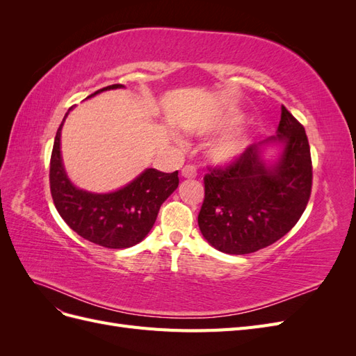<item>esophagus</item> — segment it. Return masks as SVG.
Here are the masks:
<instances>
[{
	"mask_svg": "<svg viewBox=\"0 0 356 356\" xmlns=\"http://www.w3.org/2000/svg\"><path fill=\"white\" fill-rule=\"evenodd\" d=\"M181 175H182V178H187V179H191V178H196V175H197V170H196V168L195 166H184L182 168V170H181Z\"/></svg>",
	"mask_w": 356,
	"mask_h": 356,
	"instance_id": "obj_1",
	"label": "esophagus"
}]
</instances>
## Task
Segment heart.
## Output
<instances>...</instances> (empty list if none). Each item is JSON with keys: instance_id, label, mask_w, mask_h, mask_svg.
I'll list each match as a JSON object with an SVG mask.
<instances>
[{"instance_id": "b5f03b06", "label": "heart", "mask_w": 356, "mask_h": 356, "mask_svg": "<svg viewBox=\"0 0 356 356\" xmlns=\"http://www.w3.org/2000/svg\"><path fill=\"white\" fill-rule=\"evenodd\" d=\"M243 120L242 114L236 111H229L218 117L217 120L212 123L202 126L197 129L196 134L203 135H211V134H220L225 132L229 129H233L238 124H241ZM252 143V135L245 131V129H234L227 134H224L218 139L209 145L208 148V159L212 161L213 165L218 166H229L238 161L248 149V147Z\"/></svg>"}]
</instances>
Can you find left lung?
I'll list each match as a JSON object with an SVG mask.
<instances>
[{
  "mask_svg": "<svg viewBox=\"0 0 356 356\" xmlns=\"http://www.w3.org/2000/svg\"><path fill=\"white\" fill-rule=\"evenodd\" d=\"M282 147L276 161L267 146ZM199 229L211 246L243 255L275 243L303 215L312 191V159L305 127L282 105L277 134L248 147L236 163L204 175Z\"/></svg>",
  "mask_w": 356,
  "mask_h": 356,
  "instance_id": "left-lung-1",
  "label": "left lung"
}]
</instances>
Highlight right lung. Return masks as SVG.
I'll use <instances>...</instances> for the list:
<instances>
[{
    "instance_id": "right-lung-1",
    "label": "right lung",
    "mask_w": 356,
    "mask_h": 356,
    "mask_svg": "<svg viewBox=\"0 0 356 356\" xmlns=\"http://www.w3.org/2000/svg\"><path fill=\"white\" fill-rule=\"evenodd\" d=\"M123 88V84L106 86L89 98ZM68 113L56 132L50 159V191L59 215L83 239L104 248L124 250L139 243L153 229L161 203L177 190L178 170L165 174L148 168L124 187L110 193L75 187L67 175L60 152V132Z\"/></svg>"
}]
</instances>
